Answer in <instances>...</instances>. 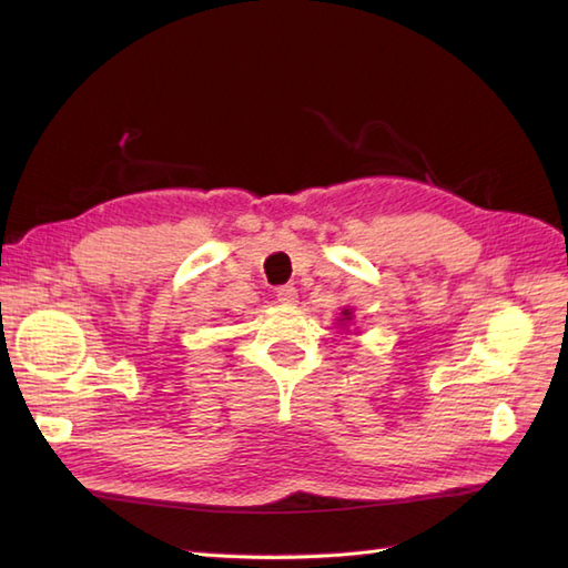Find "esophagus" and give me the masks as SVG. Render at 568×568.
Instances as JSON below:
<instances>
[{
	"label": "esophagus",
	"instance_id": "obj_1",
	"mask_svg": "<svg viewBox=\"0 0 568 568\" xmlns=\"http://www.w3.org/2000/svg\"><path fill=\"white\" fill-rule=\"evenodd\" d=\"M275 297H277V303H283V305H295L297 303V291L293 285H283V287H277Z\"/></svg>",
	"mask_w": 568,
	"mask_h": 568
}]
</instances>
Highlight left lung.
<instances>
[{
	"instance_id": "obj_1",
	"label": "left lung",
	"mask_w": 568,
	"mask_h": 568,
	"mask_svg": "<svg viewBox=\"0 0 568 568\" xmlns=\"http://www.w3.org/2000/svg\"><path fill=\"white\" fill-rule=\"evenodd\" d=\"M354 320V312L352 310H348V307H344L342 310V317H339V322H342V327H344V324H348V322H352Z\"/></svg>"
}]
</instances>
